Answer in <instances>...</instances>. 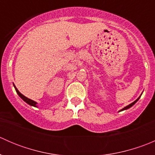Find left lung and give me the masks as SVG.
<instances>
[{"mask_svg":"<svg viewBox=\"0 0 155 155\" xmlns=\"http://www.w3.org/2000/svg\"><path fill=\"white\" fill-rule=\"evenodd\" d=\"M140 97H139V98H137V100H136V101H134V102H133V103H132V104H130V105L127 106V107H124V109H121V111H123V110H125V109H129V108H130L131 107H132V106H134V104H136V103H137V101H138V100H139V99H140Z\"/></svg>","mask_w":155,"mask_h":155,"instance_id":"1","label":"left lung"}]
</instances>
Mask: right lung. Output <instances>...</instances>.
<instances>
[{
	"mask_svg": "<svg viewBox=\"0 0 155 155\" xmlns=\"http://www.w3.org/2000/svg\"><path fill=\"white\" fill-rule=\"evenodd\" d=\"M14 87H15V85H14ZM15 91H16L17 94H18V96H19L20 97H21V99L23 100V101H25V102L27 103V104H28L29 105H31V106H33V107H36V104H37V103H36L35 101H32V100L29 99V98L26 97H25L24 95H23V94H21L20 93L19 91H18V89H17L16 87H15Z\"/></svg>",
	"mask_w": 155,
	"mask_h": 155,
	"instance_id": "add662e5",
	"label": "right lung"
}]
</instances>
